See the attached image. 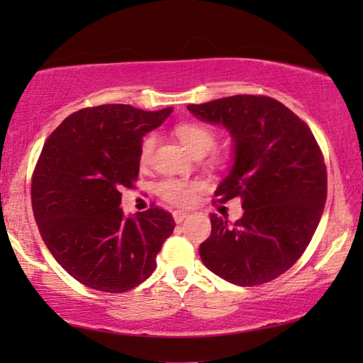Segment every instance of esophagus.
I'll return each instance as SVG.
<instances>
[{
    "label": "esophagus",
    "mask_w": 363,
    "mask_h": 363,
    "mask_svg": "<svg viewBox=\"0 0 363 363\" xmlns=\"http://www.w3.org/2000/svg\"><path fill=\"white\" fill-rule=\"evenodd\" d=\"M173 218H174L176 223L179 224V223H182L184 219L189 218V213H187V211H174V213H173Z\"/></svg>",
    "instance_id": "1"
}]
</instances>
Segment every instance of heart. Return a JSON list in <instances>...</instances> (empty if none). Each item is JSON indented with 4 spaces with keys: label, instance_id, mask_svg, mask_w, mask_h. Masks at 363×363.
<instances>
[{
    "label": "heart",
    "instance_id": "obj_1",
    "mask_svg": "<svg viewBox=\"0 0 363 363\" xmlns=\"http://www.w3.org/2000/svg\"><path fill=\"white\" fill-rule=\"evenodd\" d=\"M177 139L182 145L192 153L194 157H205L216 145V133L210 126L201 125V123H179L174 128ZM157 145L155 134H149L143 139L139 150V160L143 164H147L152 160L153 150ZM200 184L195 181H182V179H163L157 184V194L167 200L168 203L177 206H187L195 200L196 192L200 190Z\"/></svg>",
    "mask_w": 363,
    "mask_h": 363
}]
</instances>
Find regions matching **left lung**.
<instances>
[{"instance_id": "left-lung-1", "label": "left lung", "mask_w": 363, "mask_h": 363, "mask_svg": "<svg viewBox=\"0 0 363 363\" xmlns=\"http://www.w3.org/2000/svg\"><path fill=\"white\" fill-rule=\"evenodd\" d=\"M187 108L232 136L233 164L214 195L219 203L238 196L243 208L232 224L211 214L201 261L233 285L267 284L299 259L320 223L327 200L320 147L309 126L272 97L240 94Z\"/></svg>"}]
</instances>
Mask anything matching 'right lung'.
Listing matches in <instances>:
<instances>
[{
	"label": "right lung",
	"instance_id": "obj_1",
	"mask_svg": "<svg viewBox=\"0 0 363 363\" xmlns=\"http://www.w3.org/2000/svg\"><path fill=\"white\" fill-rule=\"evenodd\" d=\"M171 112L125 104L83 108L43 147L32 177L35 220L48 250L79 284L123 293L155 270L173 216L153 205L126 216L120 203L121 190L138 179L143 138Z\"/></svg>",
	"mask_w": 363,
	"mask_h": 363
}]
</instances>
